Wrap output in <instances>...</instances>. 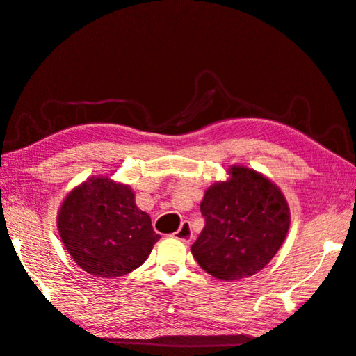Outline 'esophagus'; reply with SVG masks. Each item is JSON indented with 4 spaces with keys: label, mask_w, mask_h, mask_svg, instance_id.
Returning <instances> with one entry per match:
<instances>
[{
    "label": "esophagus",
    "mask_w": 356,
    "mask_h": 356,
    "mask_svg": "<svg viewBox=\"0 0 356 356\" xmlns=\"http://www.w3.org/2000/svg\"><path fill=\"white\" fill-rule=\"evenodd\" d=\"M175 238L181 242H184V243H188L193 239V232H192V227H191V222H188V220H184V222L181 224V227L178 228V232H175Z\"/></svg>",
    "instance_id": "34e87169"
}]
</instances>
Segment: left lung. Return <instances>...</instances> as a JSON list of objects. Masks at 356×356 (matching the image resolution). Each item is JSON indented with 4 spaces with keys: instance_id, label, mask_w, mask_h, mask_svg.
I'll list each match as a JSON object with an SVG mask.
<instances>
[{
    "instance_id": "left-lung-1",
    "label": "left lung",
    "mask_w": 356,
    "mask_h": 356,
    "mask_svg": "<svg viewBox=\"0 0 356 356\" xmlns=\"http://www.w3.org/2000/svg\"><path fill=\"white\" fill-rule=\"evenodd\" d=\"M228 179L204 193L205 225L192 254L205 273L225 282L257 274L285 241L291 213L280 188L245 165H232Z\"/></svg>"
}]
</instances>
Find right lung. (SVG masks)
Masks as SVG:
<instances>
[{
  "label": "right lung",
  "instance_id": "obj_1",
  "mask_svg": "<svg viewBox=\"0 0 356 356\" xmlns=\"http://www.w3.org/2000/svg\"><path fill=\"white\" fill-rule=\"evenodd\" d=\"M58 230L74 262L105 279L137 270L160 239L132 188L108 177L88 178L65 196Z\"/></svg>",
  "mask_w": 356,
  "mask_h": 356
}]
</instances>
